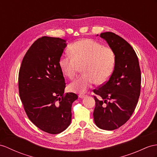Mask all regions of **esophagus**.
<instances>
[{
	"instance_id": "1",
	"label": "esophagus",
	"mask_w": 157,
	"mask_h": 157,
	"mask_svg": "<svg viewBox=\"0 0 157 157\" xmlns=\"http://www.w3.org/2000/svg\"><path fill=\"white\" fill-rule=\"evenodd\" d=\"M85 97H86L85 94H79V95H78V97H79V98H85Z\"/></svg>"
}]
</instances>
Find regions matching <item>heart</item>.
Listing matches in <instances>:
<instances>
[{"label":"heart","mask_w":157,"mask_h":157,"mask_svg":"<svg viewBox=\"0 0 157 157\" xmlns=\"http://www.w3.org/2000/svg\"><path fill=\"white\" fill-rule=\"evenodd\" d=\"M71 55L61 56L59 64L63 74L73 79L82 66L83 73L72 81L68 89L85 93L95 83L105 82L111 76L116 64L113 50L90 39L76 41L68 47Z\"/></svg>","instance_id":"obj_1"}]
</instances>
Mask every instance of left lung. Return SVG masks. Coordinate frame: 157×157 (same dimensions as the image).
<instances>
[{
  "label": "left lung",
  "instance_id": "left-lung-1",
  "mask_svg": "<svg viewBox=\"0 0 157 157\" xmlns=\"http://www.w3.org/2000/svg\"><path fill=\"white\" fill-rule=\"evenodd\" d=\"M116 55V64L109 79L93 90L94 121L98 128H118L132 116L140 93L141 73L138 57L127 41L111 32L101 34Z\"/></svg>",
  "mask_w": 157,
  "mask_h": 157
}]
</instances>
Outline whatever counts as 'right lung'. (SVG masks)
I'll list each match as a JSON object with an SVG mask.
<instances>
[{"mask_svg": "<svg viewBox=\"0 0 157 157\" xmlns=\"http://www.w3.org/2000/svg\"><path fill=\"white\" fill-rule=\"evenodd\" d=\"M65 40L43 36L30 46L18 73V92L25 113L41 131L52 135L64 131L71 122L72 104L78 98L66 87L59 60Z\"/></svg>", "mask_w": 157, "mask_h": 157, "instance_id": "right-lung-1", "label": "right lung"}]
</instances>
